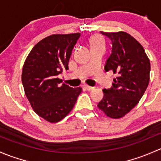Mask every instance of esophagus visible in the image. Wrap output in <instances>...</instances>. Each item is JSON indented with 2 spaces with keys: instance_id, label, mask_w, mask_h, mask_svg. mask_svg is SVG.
I'll use <instances>...</instances> for the list:
<instances>
[{
  "instance_id": "obj_1",
  "label": "esophagus",
  "mask_w": 161,
  "mask_h": 161,
  "mask_svg": "<svg viewBox=\"0 0 161 161\" xmlns=\"http://www.w3.org/2000/svg\"><path fill=\"white\" fill-rule=\"evenodd\" d=\"M84 87H85L86 90L87 91H92L94 88V87H91V86H88V85H84Z\"/></svg>"
}]
</instances>
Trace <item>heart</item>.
<instances>
[{
  "instance_id": "obj_1",
  "label": "heart",
  "mask_w": 161,
  "mask_h": 161,
  "mask_svg": "<svg viewBox=\"0 0 161 161\" xmlns=\"http://www.w3.org/2000/svg\"><path fill=\"white\" fill-rule=\"evenodd\" d=\"M91 48L95 47V46H104V42L102 37L99 36H94L90 40Z\"/></svg>"
}]
</instances>
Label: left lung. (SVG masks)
Instances as JSON below:
<instances>
[{"instance_id":"8db88e82","label":"left lung","mask_w":161,"mask_h":161,"mask_svg":"<svg viewBox=\"0 0 161 161\" xmlns=\"http://www.w3.org/2000/svg\"><path fill=\"white\" fill-rule=\"evenodd\" d=\"M112 41V53L105 66L117 74L110 89H104V97L97 107L107 116L119 119L138 104L150 81V63L142 45L125 31L105 32Z\"/></svg>"}]
</instances>
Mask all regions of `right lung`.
Segmentation results:
<instances>
[{
    "label": "right lung",
    "mask_w": 161,
    "mask_h": 161,
    "mask_svg": "<svg viewBox=\"0 0 161 161\" xmlns=\"http://www.w3.org/2000/svg\"><path fill=\"white\" fill-rule=\"evenodd\" d=\"M80 33L56 34L38 42L26 58L21 74L25 93L38 115L49 122L65 118L75 105L80 87L73 88L58 75L68 63Z\"/></svg>",
    "instance_id": "1"
}]
</instances>
